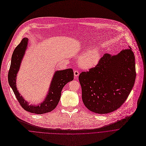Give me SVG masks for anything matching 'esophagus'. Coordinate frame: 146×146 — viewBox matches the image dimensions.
I'll return each mask as SVG.
<instances>
[{
    "label": "esophagus",
    "mask_w": 146,
    "mask_h": 146,
    "mask_svg": "<svg viewBox=\"0 0 146 146\" xmlns=\"http://www.w3.org/2000/svg\"><path fill=\"white\" fill-rule=\"evenodd\" d=\"M79 71H78V70H75V71H74V75H75V78L77 77L78 76H79Z\"/></svg>",
    "instance_id": "esophagus-1"
}]
</instances>
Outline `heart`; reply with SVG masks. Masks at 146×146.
Wrapping results in <instances>:
<instances>
[{
  "instance_id": "heart-1",
  "label": "heart",
  "mask_w": 146,
  "mask_h": 146,
  "mask_svg": "<svg viewBox=\"0 0 146 146\" xmlns=\"http://www.w3.org/2000/svg\"><path fill=\"white\" fill-rule=\"evenodd\" d=\"M100 54L96 50H92L83 54L80 60V64L83 68H89L97 63Z\"/></svg>"
}]
</instances>
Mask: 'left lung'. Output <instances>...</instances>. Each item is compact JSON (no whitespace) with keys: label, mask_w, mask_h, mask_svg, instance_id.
Segmentation results:
<instances>
[{"label":"left lung","mask_w":146,"mask_h":146,"mask_svg":"<svg viewBox=\"0 0 146 146\" xmlns=\"http://www.w3.org/2000/svg\"><path fill=\"white\" fill-rule=\"evenodd\" d=\"M129 47L115 56L105 54L94 67L80 74L82 101L89 110L107 114L127 99L136 75L135 55Z\"/></svg>","instance_id":"left-lung-1"}]
</instances>
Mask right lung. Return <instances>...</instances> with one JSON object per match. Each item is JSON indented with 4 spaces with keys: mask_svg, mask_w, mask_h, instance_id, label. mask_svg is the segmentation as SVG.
Masks as SVG:
<instances>
[{
    "mask_svg": "<svg viewBox=\"0 0 146 146\" xmlns=\"http://www.w3.org/2000/svg\"><path fill=\"white\" fill-rule=\"evenodd\" d=\"M28 40L27 38H23L13 52L8 74V80L22 108L27 111L40 114L50 112L56 107L60 99L63 87L74 79V72L72 68L56 71L50 83L48 94L44 101L38 106L29 105V102H26L20 95L16 87L17 74L25 54Z\"/></svg>",
    "mask_w": 146,
    "mask_h": 146,
    "instance_id": "right-lung-1",
    "label": "right lung"
}]
</instances>
